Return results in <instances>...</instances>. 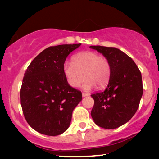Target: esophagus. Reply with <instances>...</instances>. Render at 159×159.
<instances>
[{"mask_svg":"<svg viewBox=\"0 0 159 159\" xmlns=\"http://www.w3.org/2000/svg\"><path fill=\"white\" fill-rule=\"evenodd\" d=\"M82 97H85V96H88V93H82Z\"/></svg>","mask_w":159,"mask_h":159,"instance_id":"obj_1","label":"esophagus"}]
</instances>
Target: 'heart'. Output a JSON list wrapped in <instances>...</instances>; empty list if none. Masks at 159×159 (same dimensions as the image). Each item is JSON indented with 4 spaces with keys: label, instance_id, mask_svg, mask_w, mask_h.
Instances as JSON below:
<instances>
[{
    "label": "heart",
    "instance_id": "obj_1",
    "mask_svg": "<svg viewBox=\"0 0 159 159\" xmlns=\"http://www.w3.org/2000/svg\"><path fill=\"white\" fill-rule=\"evenodd\" d=\"M63 71L68 83L73 88H78L85 77L84 89L90 90L95 86L102 89L109 82L111 65L105 56L96 52L84 51L74 56L72 62H65Z\"/></svg>",
    "mask_w": 159,
    "mask_h": 159
}]
</instances>
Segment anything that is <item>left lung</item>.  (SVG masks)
<instances>
[{
    "label": "left lung",
    "mask_w": 159,
    "mask_h": 159,
    "mask_svg": "<svg viewBox=\"0 0 159 159\" xmlns=\"http://www.w3.org/2000/svg\"><path fill=\"white\" fill-rule=\"evenodd\" d=\"M90 48L103 54L111 65L106 88L91 95L95 101L91 116L99 127L116 129L129 121L138 110L143 93L142 75L134 61L119 49Z\"/></svg>",
    "instance_id": "8db88e82"
}]
</instances>
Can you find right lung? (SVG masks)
I'll return each mask as SVG.
<instances>
[{"label": "right lung", "mask_w": 159, "mask_h": 159, "mask_svg": "<svg viewBox=\"0 0 159 159\" xmlns=\"http://www.w3.org/2000/svg\"><path fill=\"white\" fill-rule=\"evenodd\" d=\"M79 44L47 48L30 63L20 90L25 118L35 131L49 136L68 129L81 91L69 85L63 71L66 58Z\"/></svg>", "instance_id": "add662e5"}]
</instances>
